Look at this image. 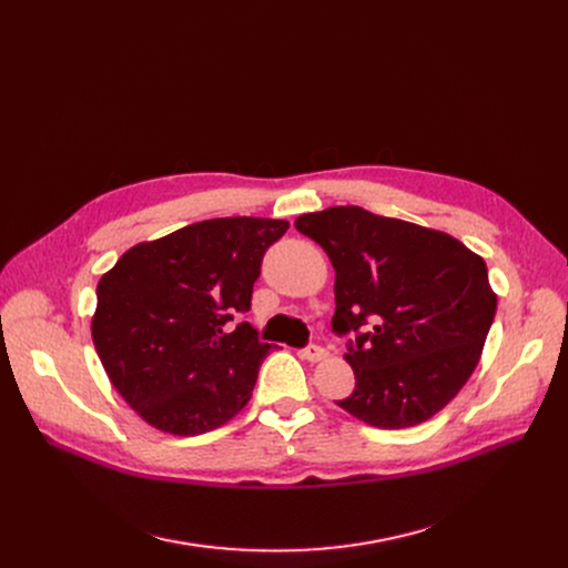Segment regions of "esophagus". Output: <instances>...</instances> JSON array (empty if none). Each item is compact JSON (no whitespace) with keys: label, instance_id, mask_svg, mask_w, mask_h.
<instances>
[{"label":"esophagus","instance_id":"obj_1","mask_svg":"<svg viewBox=\"0 0 568 568\" xmlns=\"http://www.w3.org/2000/svg\"><path fill=\"white\" fill-rule=\"evenodd\" d=\"M302 354H304V359L311 362V364H320V362L326 359V349L320 347V345H308Z\"/></svg>","mask_w":568,"mask_h":568}]
</instances>
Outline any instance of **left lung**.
<instances>
[{
  "instance_id": "8db88e82",
  "label": "left lung",
  "mask_w": 568,
  "mask_h": 568,
  "mask_svg": "<svg viewBox=\"0 0 568 568\" xmlns=\"http://www.w3.org/2000/svg\"><path fill=\"white\" fill-rule=\"evenodd\" d=\"M294 225L334 264V329L359 334L343 356L356 386L338 407L384 430L428 422L481 359L497 311L484 257L452 234L362 206H329Z\"/></svg>"
}]
</instances>
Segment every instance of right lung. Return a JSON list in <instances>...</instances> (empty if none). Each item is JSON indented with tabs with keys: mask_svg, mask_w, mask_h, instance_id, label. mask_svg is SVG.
I'll use <instances>...</instances> for the list:
<instances>
[{
	"mask_svg": "<svg viewBox=\"0 0 568 568\" xmlns=\"http://www.w3.org/2000/svg\"><path fill=\"white\" fill-rule=\"evenodd\" d=\"M287 221L212 219L129 248L97 287L92 338L131 409L161 433L191 437L242 412L268 354L251 324L264 251Z\"/></svg>",
	"mask_w": 568,
	"mask_h": 568,
	"instance_id": "obj_1",
	"label": "right lung"
}]
</instances>
